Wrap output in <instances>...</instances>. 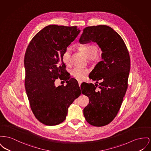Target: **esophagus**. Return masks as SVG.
<instances>
[{"label": "esophagus", "instance_id": "esophagus-1", "mask_svg": "<svg viewBox=\"0 0 151 151\" xmlns=\"http://www.w3.org/2000/svg\"><path fill=\"white\" fill-rule=\"evenodd\" d=\"M81 83H82V81H78V83H79V87H80V85H81Z\"/></svg>", "mask_w": 151, "mask_h": 151}]
</instances>
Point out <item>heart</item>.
Returning <instances> with one entry per match:
<instances>
[{
  "instance_id": "1",
  "label": "heart",
  "mask_w": 151,
  "mask_h": 151,
  "mask_svg": "<svg viewBox=\"0 0 151 151\" xmlns=\"http://www.w3.org/2000/svg\"><path fill=\"white\" fill-rule=\"evenodd\" d=\"M82 52L89 59L95 58L98 53V48L93 45H82L80 48ZM72 49L71 48H67L62 55V60L66 65L71 64ZM71 75L76 79L81 80L84 79L89 73V70L87 68H83L80 67H75L71 71Z\"/></svg>"
}]
</instances>
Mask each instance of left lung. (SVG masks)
<instances>
[{
    "instance_id": "left-lung-1",
    "label": "left lung",
    "mask_w": 151,
    "mask_h": 151,
    "mask_svg": "<svg viewBox=\"0 0 151 151\" xmlns=\"http://www.w3.org/2000/svg\"><path fill=\"white\" fill-rule=\"evenodd\" d=\"M79 42L81 44L96 42L102 51V61L89 75L96 83H86L81 88L82 93L89 99L83 110L86 120L93 126H104L117 115L128 88L131 66L129 52L122 37L106 25L86 27Z\"/></svg>"
}]
</instances>
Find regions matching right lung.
<instances>
[{"instance_id": "1", "label": "right lung", "mask_w": 151, "mask_h": 151, "mask_svg": "<svg viewBox=\"0 0 151 151\" xmlns=\"http://www.w3.org/2000/svg\"><path fill=\"white\" fill-rule=\"evenodd\" d=\"M76 26L50 25L31 40L24 56L25 88L36 118L47 125L64 122L68 108L81 94L75 79L64 77L67 85L58 87L55 81L67 74L62 60L64 51L80 33Z\"/></svg>"}]
</instances>
